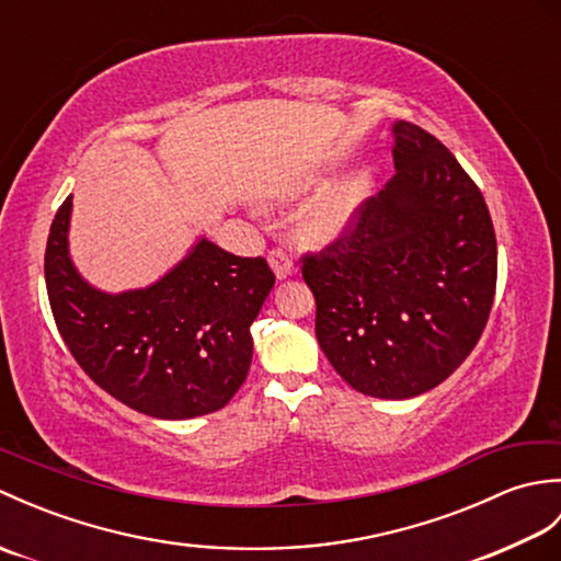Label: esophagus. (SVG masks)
<instances>
[{"instance_id":"1","label":"esophagus","mask_w":561,"mask_h":561,"mask_svg":"<svg viewBox=\"0 0 561 561\" xmlns=\"http://www.w3.org/2000/svg\"><path fill=\"white\" fill-rule=\"evenodd\" d=\"M270 267L274 270V274H277V279H287L294 272V260L287 250L274 248V250H270Z\"/></svg>"}]
</instances>
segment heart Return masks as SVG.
Instances as JSON below:
<instances>
[{"instance_id":"heart-1","label":"heart","mask_w":561,"mask_h":561,"mask_svg":"<svg viewBox=\"0 0 561 561\" xmlns=\"http://www.w3.org/2000/svg\"><path fill=\"white\" fill-rule=\"evenodd\" d=\"M368 193V183L364 175H354L350 181L335 185L320 195L313 205H308L299 221V231L308 243L325 245L335 241L354 224L362 202Z\"/></svg>"}]
</instances>
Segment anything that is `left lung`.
<instances>
[{
	"label": "left lung",
	"mask_w": 561,
	"mask_h": 561,
	"mask_svg": "<svg viewBox=\"0 0 561 561\" xmlns=\"http://www.w3.org/2000/svg\"><path fill=\"white\" fill-rule=\"evenodd\" d=\"M392 135L396 175L301 274L332 368L364 396L404 400L444 383L482 337L496 236L480 187L434 135L404 121Z\"/></svg>",
	"instance_id": "8db88e82"
}]
</instances>
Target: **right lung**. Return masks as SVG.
Here are the masks:
<instances>
[{
    "mask_svg": "<svg viewBox=\"0 0 561 561\" xmlns=\"http://www.w3.org/2000/svg\"><path fill=\"white\" fill-rule=\"evenodd\" d=\"M71 195L45 248L47 299L59 335L93 383L157 420L221 410L243 386L250 325L274 287L265 257H238L207 238L147 289L103 294L69 260Z\"/></svg>",
    "mask_w": 561,
    "mask_h": 561,
    "instance_id": "add662e5",
    "label": "right lung"
}]
</instances>
